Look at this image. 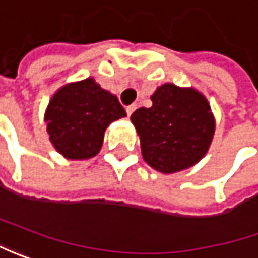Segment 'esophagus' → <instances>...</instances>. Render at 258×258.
Listing matches in <instances>:
<instances>
[{
	"label": "esophagus",
	"instance_id": "obj_1",
	"mask_svg": "<svg viewBox=\"0 0 258 258\" xmlns=\"http://www.w3.org/2000/svg\"><path fill=\"white\" fill-rule=\"evenodd\" d=\"M136 108H137V104H131V105H128L127 108H125V111H127V115H131L133 112L136 111Z\"/></svg>",
	"mask_w": 258,
	"mask_h": 258
}]
</instances>
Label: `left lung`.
<instances>
[{"label":"left lung","instance_id":"8db88e82","mask_svg":"<svg viewBox=\"0 0 258 258\" xmlns=\"http://www.w3.org/2000/svg\"><path fill=\"white\" fill-rule=\"evenodd\" d=\"M151 101L150 108L141 107L131 115L144 160L165 174L200 161L216 128L207 100L192 88L164 84L151 95Z\"/></svg>","mask_w":258,"mask_h":258}]
</instances>
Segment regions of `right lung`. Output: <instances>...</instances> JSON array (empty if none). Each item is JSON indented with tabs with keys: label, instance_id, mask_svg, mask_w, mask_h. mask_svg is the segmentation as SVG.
Instances as JSON below:
<instances>
[{
	"label": "right lung",
	"instance_id": "obj_1",
	"mask_svg": "<svg viewBox=\"0 0 258 258\" xmlns=\"http://www.w3.org/2000/svg\"><path fill=\"white\" fill-rule=\"evenodd\" d=\"M125 115L115 95L87 78L54 94L45 112L47 133L58 153L87 160L100 151L105 128Z\"/></svg>",
	"mask_w": 258,
	"mask_h": 258
}]
</instances>
